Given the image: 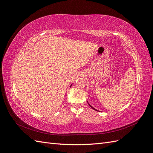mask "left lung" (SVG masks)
Returning <instances> with one entry per match:
<instances>
[{"instance_id":"8db88e82","label":"left lung","mask_w":153,"mask_h":153,"mask_svg":"<svg viewBox=\"0 0 153 153\" xmlns=\"http://www.w3.org/2000/svg\"><path fill=\"white\" fill-rule=\"evenodd\" d=\"M88 104H89V103H88ZM89 106H91V108H92V109H94V110H96V109H95V108H93V107H92V106H91V105H89ZM97 111H98V110H97Z\"/></svg>"}]
</instances>
